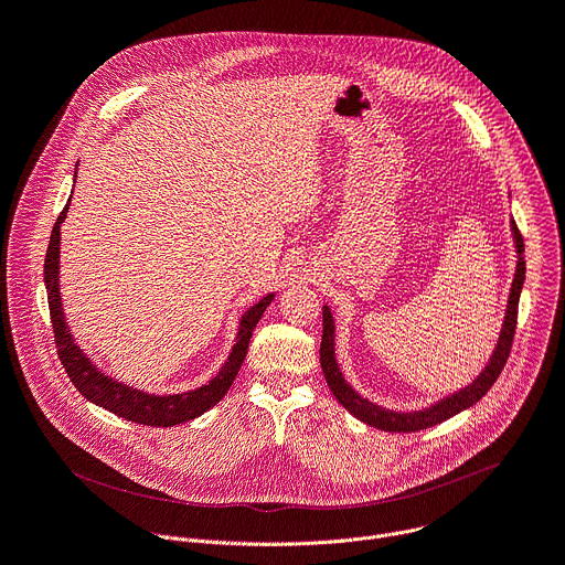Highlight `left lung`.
<instances>
[{"instance_id": "obj_1", "label": "left lung", "mask_w": 565, "mask_h": 565, "mask_svg": "<svg viewBox=\"0 0 565 565\" xmlns=\"http://www.w3.org/2000/svg\"><path fill=\"white\" fill-rule=\"evenodd\" d=\"M512 236H514V246H516V273H514V281H512V290L508 297V310H505V319H503V329L497 342V349L488 362V366L480 371V375L467 384L465 388L434 402L431 407L420 409V412H391L384 407H377L375 402L362 397L342 375L338 360H335V319L329 306L321 308V317H324V333H321V347H319V362H321V371H324V377L329 382V388L333 391V395L338 397L340 405L355 416L358 420L382 429V431H397V434H409V431H420V429H429L440 425L443 420L460 414L462 409H469L471 405L486 395L492 384L497 382V377L501 375L510 351H512V342H514V331H516V315H519V297H521V288L525 281V246H523V236L516 227V223L512 221Z\"/></svg>"}]
</instances>
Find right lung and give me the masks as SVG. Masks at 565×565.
I'll return each mask as SVG.
<instances>
[{
    "mask_svg": "<svg viewBox=\"0 0 565 565\" xmlns=\"http://www.w3.org/2000/svg\"><path fill=\"white\" fill-rule=\"evenodd\" d=\"M68 201L53 225L46 259H44V284H46V295H49V310H51L55 347H57V355H60V362H62L68 380L89 402H94V405H98L125 420L138 423V425L174 427V425H181V423L203 416L232 386L241 364H244V360H246L253 331L259 324L264 310L270 306L275 292L266 295L253 308H248L244 315H241L236 342H234L225 364L221 366V371L207 384H203L194 391L174 393V395H153V393L134 388L129 384H122V382L105 375L87 358V353L75 344L66 319H64L62 295H60V225L66 218Z\"/></svg>",
    "mask_w": 565,
    "mask_h": 565,
    "instance_id": "1",
    "label": "right lung"
}]
</instances>
